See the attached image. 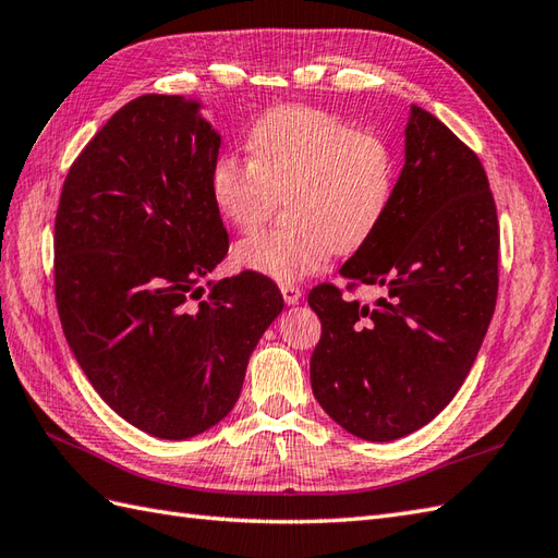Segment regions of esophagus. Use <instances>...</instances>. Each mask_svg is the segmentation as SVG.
Returning a JSON list of instances; mask_svg holds the SVG:
<instances>
[{
    "instance_id": "esophagus-1",
    "label": "esophagus",
    "mask_w": 558,
    "mask_h": 558,
    "mask_svg": "<svg viewBox=\"0 0 558 558\" xmlns=\"http://www.w3.org/2000/svg\"><path fill=\"white\" fill-rule=\"evenodd\" d=\"M280 292H282V299H284V304H296L299 299H302V288H299V284H292V282H284V284H280Z\"/></svg>"
}]
</instances>
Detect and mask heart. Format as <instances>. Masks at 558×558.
Instances as JSON below:
<instances>
[{
	"mask_svg": "<svg viewBox=\"0 0 558 558\" xmlns=\"http://www.w3.org/2000/svg\"><path fill=\"white\" fill-rule=\"evenodd\" d=\"M250 157L221 153L209 169L219 217L238 231L259 226L278 197L288 226L242 238L233 259L278 282L320 270L377 233L396 191L389 143L308 106L268 110L250 132Z\"/></svg>",
	"mask_w": 558,
	"mask_h": 558,
	"instance_id": "1",
	"label": "heart"
}]
</instances>
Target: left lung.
<instances>
[{"label":"left lung","instance_id":"obj_1","mask_svg":"<svg viewBox=\"0 0 558 558\" xmlns=\"http://www.w3.org/2000/svg\"><path fill=\"white\" fill-rule=\"evenodd\" d=\"M499 228L476 153L410 108L405 165L377 233L339 274L384 292L375 306L323 282L308 294L323 335L311 389L349 434L396 440L460 391L497 302Z\"/></svg>","mask_w":558,"mask_h":558}]
</instances>
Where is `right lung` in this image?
Instances as JSON below:
<instances>
[{
	"mask_svg": "<svg viewBox=\"0 0 558 558\" xmlns=\"http://www.w3.org/2000/svg\"><path fill=\"white\" fill-rule=\"evenodd\" d=\"M221 136L197 101L122 106L70 167L53 228L56 306L98 396L157 438L233 410L250 355L282 311L262 274L207 282L228 252L209 195Z\"/></svg>",
	"mask_w": 558,
	"mask_h": 558,
	"instance_id": "right-lung-1",
	"label": "right lung"
}]
</instances>
